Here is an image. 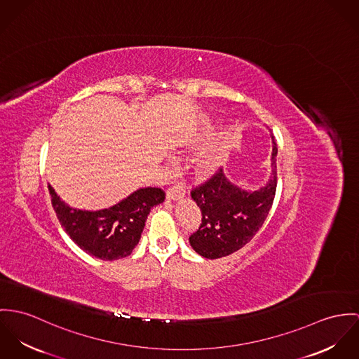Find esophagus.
Segmentation results:
<instances>
[{
    "label": "esophagus",
    "mask_w": 359,
    "mask_h": 359,
    "mask_svg": "<svg viewBox=\"0 0 359 359\" xmlns=\"http://www.w3.org/2000/svg\"><path fill=\"white\" fill-rule=\"evenodd\" d=\"M184 194H186V191H184L183 186H180V184H175L166 190V198L170 199V201L183 198Z\"/></svg>",
    "instance_id": "1"
}]
</instances>
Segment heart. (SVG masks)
Here are the masks:
<instances>
[{"mask_svg": "<svg viewBox=\"0 0 359 359\" xmlns=\"http://www.w3.org/2000/svg\"><path fill=\"white\" fill-rule=\"evenodd\" d=\"M222 161H223V154L219 149H216V147L209 149L199 157V170L202 173H213L220 166Z\"/></svg>", "mask_w": 359, "mask_h": 359, "instance_id": "heart-1", "label": "heart"}]
</instances>
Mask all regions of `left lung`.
Instances as JSON below:
<instances>
[{"mask_svg":"<svg viewBox=\"0 0 359 359\" xmlns=\"http://www.w3.org/2000/svg\"><path fill=\"white\" fill-rule=\"evenodd\" d=\"M277 153L273 137L271 175L259 190L248 191L239 187L220 169L191 191L201 209L202 222L191 234L190 245L202 257L219 259L237 252L263 226L276 197Z\"/></svg>","mask_w":359,"mask_h":359,"instance_id":"8db88e82","label":"left lung"}]
</instances>
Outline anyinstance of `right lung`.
Segmentation results:
<instances>
[{
	"instance_id": "obj_1",
	"label": "right lung",
	"mask_w": 359,
	"mask_h": 359,
	"mask_svg": "<svg viewBox=\"0 0 359 359\" xmlns=\"http://www.w3.org/2000/svg\"><path fill=\"white\" fill-rule=\"evenodd\" d=\"M48 190L56 216L70 238L88 255L110 262L132 253L150 210L165 199L161 189L144 187L107 209L82 210L62 201L50 184Z\"/></svg>"
}]
</instances>
